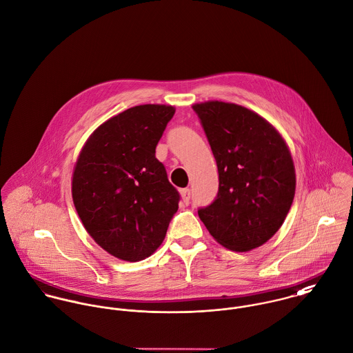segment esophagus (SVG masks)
Masks as SVG:
<instances>
[{
    "label": "esophagus",
    "mask_w": 353,
    "mask_h": 353,
    "mask_svg": "<svg viewBox=\"0 0 353 353\" xmlns=\"http://www.w3.org/2000/svg\"><path fill=\"white\" fill-rule=\"evenodd\" d=\"M180 195H181V202H183V205H190L191 191H190L188 188H183V190H180Z\"/></svg>",
    "instance_id": "esophagus-1"
}]
</instances>
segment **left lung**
I'll list each match as a JSON object with an SVG mask.
<instances>
[{
	"label": "left lung",
	"mask_w": 353,
	"mask_h": 353,
	"mask_svg": "<svg viewBox=\"0 0 353 353\" xmlns=\"http://www.w3.org/2000/svg\"><path fill=\"white\" fill-rule=\"evenodd\" d=\"M216 161L219 187L198 210L216 243L247 252L263 245L290 210L296 173L281 134L258 113L229 102L195 103Z\"/></svg>",
	"instance_id": "1"
}]
</instances>
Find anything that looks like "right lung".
Listing matches in <instances>:
<instances>
[{"mask_svg":"<svg viewBox=\"0 0 353 353\" xmlns=\"http://www.w3.org/2000/svg\"><path fill=\"white\" fill-rule=\"evenodd\" d=\"M176 109L139 105L101 124L84 143L72 174L83 226L110 255L139 262L162 244L180 195L155 147Z\"/></svg>","mask_w":353,"mask_h":353,"instance_id":"1","label":"right lung"}]
</instances>
